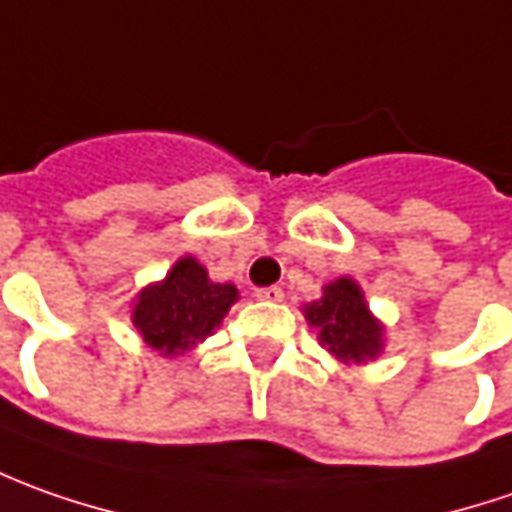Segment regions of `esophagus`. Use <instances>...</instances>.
<instances>
[{"instance_id":"34e87169","label":"esophagus","mask_w":512,"mask_h":512,"mask_svg":"<svg viewBox=\"0 0 512 512\" xmlns=\"http://www.w3.org/2000/svg\"><path fill=\"white\" fill-rule=\"evenodd\" d=\"M255 297L263 300V303H280L283 300V289L280 286H266V289H257Z\"/></svg>"}]
</instances>
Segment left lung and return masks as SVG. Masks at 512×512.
Wrapping results in <instances>:
<instances>
[{
	"mask_svg": "<svg viewBox=\"0 0 512 512\" xmlns=\"http://www.w3.org/2000/svg\"><path fill=\"white\" fill-rule=\"evenodd\" d=\"M303 317L317 334V343L343 365H368L385 351V323L348 274L326 283L320 300L303 303Z\"/></svg>",
	"mask_w": 512,
	"mask_h": 512,
	"instance_id": "8db88e82",
	"label": "left lung"
}]
</instances>
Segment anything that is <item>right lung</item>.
Returning <instances> with one entry per match:
<instances>
[{"mask_svg":"<svg viewBox=\"0 0 512 512\" xmlns=\"http://www.w3.org/2000/svg\"><path fill=\"white\" fill-rule=\"evenodd\" d=\"M238 297L232 283H215L203 263L184 255L172 263L167 277L135 294L130 320L152 351L178 360L221 328Z\"/></svg>","mask_w":512,"mask_h":512,"instance_id":"1","label":"right lung"}]
</instances>
